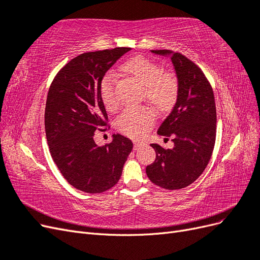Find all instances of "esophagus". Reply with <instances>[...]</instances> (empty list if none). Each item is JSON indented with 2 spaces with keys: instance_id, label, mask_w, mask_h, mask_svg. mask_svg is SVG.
<instances>
[{
  "instance_id": "1",
  "label": "esophagus",
  "mask_w": 260,
  "mask_h": 260,
  "mask_svg": "<svg viewBox=\"0 0 260 260\" xmlns=\"http://www.w3.org/2000/svg\"><path fill=\"white\" fill-rule=\"evenodd\" d=\"M144 145V142H142V141H135V145H133V148L135 149H139L141 148V146Z\"/></svg>"
}]
</instances>
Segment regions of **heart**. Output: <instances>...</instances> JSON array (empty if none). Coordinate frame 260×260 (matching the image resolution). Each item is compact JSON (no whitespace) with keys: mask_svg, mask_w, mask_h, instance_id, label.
<instances>
[{"mask_svg":"<svg viewBox=\"0 0 260 260\" xmlns=\"http://www.w3.org/2000/svg\"><path fill=\"white\" fill-rule=\"evenodd\" d=\"M130 77L143 86L144 99L158 113H167L175 106L179 96V80L175 74L162 72L156 62L143 56L133 57L121 67ZM101 100L106 111L115 112L119 105L116 90L115 76L107 74L101 83ZM154 115L146 107L127 108L116 120L117 130L130 138H141L152 128Z\"/></svg>","mask_w":260,"mask_h":260,"instance_id":"1","label":"heart"}]
</instances>
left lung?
<instances>
[{
	"label": "left lung",
	"instance_id": "8db88e82",
	"mask_svg": "<svg viewBox=\"0 0 260 260\" xmlns=\"http://www.w3.org/2000/svg\"><path fill=\"white\" fill-rule=\"evenodd\" d=\"M179 80V96L169 116L157 131L171 137L174 148L151 144L156 159L146 167L148 179L166 190H179L193 183L205 170L216 141V104L214 91L202 69L184 55L167 50Z\"/></svg>",
	"mask_w": 260,
	"mask_h": 260
}]
</instances>
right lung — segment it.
I'll return each instance as SVG.
<instances>
[{
	"instance_id": "obj_1",
	"label": "right lung",
	"mask_w": 260,
	"mask_h": 260,
	"mask_svg": "<svg viewBox=\"0 0 260 260\" xmlns=\"http://www.w3.org/2000/svg\"><path fill=\"white\" fill-rule=\"evenodd\" d=\"M130 48L80 54L62 67L50 86L44 124L51 156L67 182L85 193H102L119 181L132 151L131 140L114 135L96 145L94 132L107 127L101 83L107 70Z\"/></svg>"
}]
</instances>
